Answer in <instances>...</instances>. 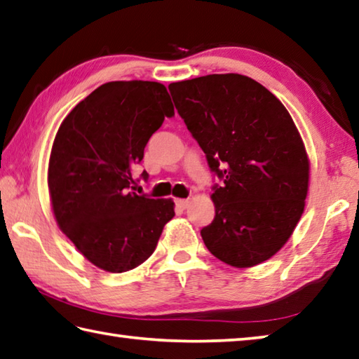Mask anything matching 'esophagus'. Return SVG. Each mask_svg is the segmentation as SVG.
<instances>
[{
  "label": "esophagus",
  "instance_id": "esophagus-1",
  "mask_svg": "<svg viewBox=\"0 0 359 359\" xmlns=\"http://www.w3.org/2000/svg\"><path fill=\"white\" fill-rule=\"evenodd\" d=\"M175 205L180 210H185L189 205V199H175Z\"/></svg>",
  "mask_w": 359,
  "mask_h": 359
}]
</instances>
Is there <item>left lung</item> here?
<instances>
[{
    "label": "left lung",
    "mask_w": 359,
    "mask_h": 359,
    "mask_svg": "<svg viewBox=\"0 0 359 359\" xmlns=\"http://www.w3.org/2000/svg\"><path fill=\"white\" fill-rule=\"evenodd\" d=\"M179 115L221 184L207 249L235 268L269 259L290 240L305 208L310 161L285 105L243 74L170 83Z\"/></svg>",
    "instance_id": "left-lung-1"
}]
</instances>
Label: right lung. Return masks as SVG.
Listing matches in <instances>:
<instances>
[{"instance_id": "1", "label": "right lung", "mask_w": 359, "mask_h": 359, "mask_svg": "<svg viewBox=\"0 0 359 359\" xmlns=\"http://www.w3.org/2000/svg\"><path fill=\"white\" fill-rule=\"evenodd\" d=\"M165 116H174V107L161 83L107 82L69 111L54 138L48 188L55 221L90 263L107 272L144 263L174 217L171 199L138 196L130 187L132 166L143 160Z\"/></svg>"}]
</instances>
